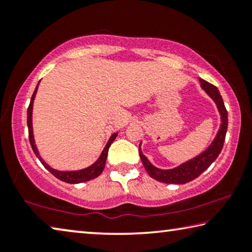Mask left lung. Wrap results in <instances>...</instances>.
<instances>
[{
	"label": "left lung",
	"instance_id": "8db88e82",
	"mask_svg": "<svg viewBox=\"0 0 252 252\" xmlns=\"http://www.w3.org/2000/svg\"><path fill=\"white\" fill-rule=\"evenodd\" d=\"M201 88L206 91L207 94L215 101L217 104V108L220 112L221 116V125L220 129L217 133L215 140L208 147L206 151H203L201 155L197 156L193 159L185 162L177 168L169 169V170H162L155 167L151 164V162L147 159V157L143 155L141 150V143L139 146V155L141 158V161L143 163V167L146 169L149 176L151 178L156 179V180L163 182V183H176V185H185L187 182H190L198 178L200 174L210 167L211 163L215 161L218 156L220 155L221 150H222L223 142L225 139V133H227L228 129V112L225 109L222 96L220 95V92L215 85L207 82L206 80L199 79Z\"/></svg>",
	"mask_w": 252,
	"mask_h": 252
}]
</instances>
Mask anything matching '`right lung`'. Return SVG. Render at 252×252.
Segmentation results:
<instances>
[{
  "mask_svg": "<svg viewBox=\"0 0 252 252\" xmlns=\"http://www.w3.org/2000/svg\"><path fill=\"white\" fill-rule=\"evenodd\" d=\"M37 87H39V83H37L35 90H34L32 97H31V102H30V105L28 108V127H29V139H30V143H31V147L33 149L34 153H35V156L39 158V160L41 161V163L44 165V168L46 170H49V171L53 174L55 178H58L59 180L61 181H64L66 183H72V185H74V183H81V182H87V181H90L92 179H95L100 176L103 171V169L105 167V161H106V158H108V151H109V148L111 146V143L114 141V139L117 138L118 133H113L112 135L110 136L108 143H106V146L104 147L103 151H102L101 156L99 159H97L94 163L90 167L82 169V170H76V171H59V170H55L53 168H51L50 165L46 163V162L42 159L39 151H37V148L35 146V141H34V136H33V127H32V110H33V101H34V97H35L36 94V91H37Z\"/></svg>",
  "mask_w": 252,
  "mask_h": 252,
  "instance_id": "obj_1",
  "label": "right lung"
}]
</instances>
